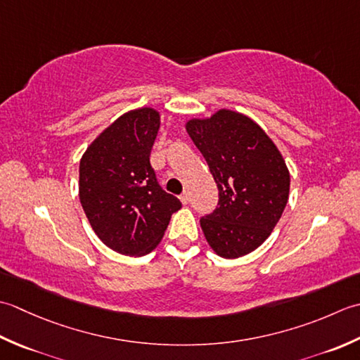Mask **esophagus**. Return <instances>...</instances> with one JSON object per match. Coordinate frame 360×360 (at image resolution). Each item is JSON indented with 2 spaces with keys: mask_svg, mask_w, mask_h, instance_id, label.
<instances>
[{
  "mask_svg": "<svg viewBox=\"0 0 360 360\" xmlns=\"http://www.w3.org/2000/svg\"><path fill=\"white\" fill-rule=\"evenodd\" d=\"M180 200H181L183 205H188V203H189V194H188V193H183V194L180 195Z\"/></svg>",
  "mask_w": 360,
  "mask_h": 360,
  "instance_id": "34e87169",
  "label": "esophagus"
}]
</instances>
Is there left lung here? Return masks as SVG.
<instances>
[{"instance_id":"left-lung-1","label":"left lung","mask_w":360,"mask_h":360,"mask_svg":"<svg viewBox=\"0 0 360 360\" xmlns=\"http://www.w3.org/2000/svg\"><path fill=\"white\" fill-rule=\"evenodd\" d=\"M186 131L219 189V207L200 219L205 239L226 259L252 253L289 200L290 174L281 152L252 118L229 108L189 120Z\"/></svg>"}]
</instances>
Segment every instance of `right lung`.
<instances>
[{
    "mask_svg": "<svg viewBox=\"0 0 360 360\" xmlns=\"http://www.w3.org/2000/svg\"><path fill=\"white\" fill-rule=\"evenodd\" d=\"M160 113L141 107L120 116L88 146L79 166V199L98 238L121 255L155 248L181 203L158 185L150 150Z\"/></svg>",
    "mask_w": 360,
    "mask_h": 360,
    "instance_id": "1",
    "label": "right lung"
}]
</instances>
